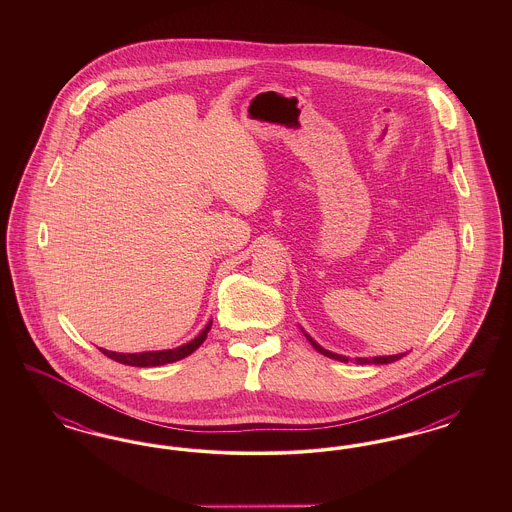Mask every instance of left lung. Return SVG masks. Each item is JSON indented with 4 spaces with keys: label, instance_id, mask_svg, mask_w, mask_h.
Masks as SVG:
<instances>
[{
    "label": "left lung",
    "instance_id": "8db88e82",
    "mask_svg": "<svg viewBox=\"0 0 512 512\" xmlns=\"http://www.w3.org/2000/svg\"><path fill=\"white\" fill-rule=\"evenodd\" d=\"M303 334H305V338L311 341V345L317 349L318 353H322L324 357H330V359H336V361H341V363H347L349 359L347 357H343V355H338V353H332V351H328V349H324L322 345H318L317 341L313 340L305 330H303ZM407 353H399V355H386V357H372V359H366V357H357L355 359V363L357 365H388V363H393V361H399L401 357H405Z\"/></svg>",
    "mask_w": 512,
    "mask_h": 512
}]
</instances>
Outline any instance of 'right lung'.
<instances>
[{"instance_id": "1", "label": "right lung", "mask_w": 512, "mask_h": 512, "mask_svg": "<svg viewBox=\"0 0 512 512\" xmlns=\"http://www.w3.org/2000/svg\"><path fill=\"white\" fill-rule=\"evenodd\" d=\"M211 324H213V320L207 322V326L199 332L197 338L188 341V343H184V345H180V347H174V349L144 351V353H117V351H107V349H99V351H101L103 355H107L109 359L121 363V365L142 366V368H144V366L169 365V363L180 361V359L192 355L195 349L207 338V332L211 330Z\"/></svg>"}]
</instances>
